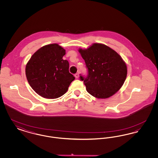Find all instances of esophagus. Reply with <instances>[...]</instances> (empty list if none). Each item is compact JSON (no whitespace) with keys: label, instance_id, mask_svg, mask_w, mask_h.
Listing matches in <instances>:
<instances>
[{"label":"esophagus","instance_id":"34e87169","mask_svg":"<svg viewBox=\"0 0 158 158\" xmlns=\"http://www.w3.org/2000/svg\"><path fill=\"white\" fill-rule=\"evenodd\" d=\"M75 77L76 79H77V78H79V74L78 73H76L75 75Z\"/></svg>","mask_w":158,"mask_h":158}]
</instances>
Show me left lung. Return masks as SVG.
<instances>
[{
	"label": "left lung",
	"instance_id": "left-lung-1",
	"mask_svg": "<svg viewBox=\"0 0 158 158\" xmlns=\"http://www.w3.org/2000/svg\"><path fill=\"white\" fill-rule=\"evenodd\" d=\"M79 52L88 70L86 77L80 76L87 92L97 98H110L120 90L127 74V65L120 56L107 45L94 43Z\"/></svg>",
	"mask_w": 158,
	"mask_h": 158
}]
</instances>
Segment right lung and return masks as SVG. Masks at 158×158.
Segmentation results:
<instances>
[{
    "label": "right lung",
    "mask_w": 158,
    "mask_h": 158,
    "mask_svg": "<svg viewBox=\"0 0 158 158\" xmlns=\"http://www.w3.org/2000/svg\"><path fill=\"white\" fill-rule=\"evenodd\" d=\"M66 50L57 44L44 45L31 56L25 74L31 87L41 97L55 99L63 95L75 77L69 63L63 60Z\"/></svg>",
    "instance_id": "right-lung-1"
}]
</instances>
